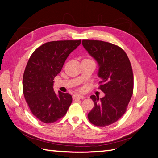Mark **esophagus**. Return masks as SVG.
I'll return each mask as SVG.
<instances>
[{
    "mask_svg": "<svg viewBox=\"0 0 158 158\" xmlns=\"http://www.w3.org/2000/svg\"><path fill=\"white\" fill-rule=\"evenodd\" d=\"M73 98L74 99H84L85 98V96L84 95H80V94H76V95H74L73 96Z\"/></svg>",
    "mask_w": 158,
    "mask_h": 158,
    "instance_id": "obj_1",
    "label": "esophagus"
}]
</instances>
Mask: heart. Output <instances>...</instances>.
Returning a JSON list of instances; mask_svg holds the SVG:
<instances>
[{"instance_id": "b5f03b06", "label": "heart", "mask_w": 158, "mask_h": 158, "mask_svg": "<svg viewBox=\"0 0 158 158\" xmlns=\"http://www.w3.org/2000/svg\"><path fill=\"white\" fill-rule=\"evenodd\" d=\"M84 60H89V59H84Z\"/></svg>"}]
</instances>
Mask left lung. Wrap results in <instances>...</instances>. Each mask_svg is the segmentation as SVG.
<instances>
[{"label": "left lung", "instance_id": "left-lung-1", "mask_svg": "<svg viewBox=\"0 0 158 158\" xmlns=\"http://www.w3.org/2000/svg\"><path fill=\"white\" fill-rule=\"evenodd\" d=\"M82 45L98 64L102 98L92 95L94 106L88 113L89 121L98 127L115 123L125 114L133 93L132 66L126 52L108 42L83 40Z\"/></svg>", "mask_w": 158, "mask_h": 158}]
</instances>
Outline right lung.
<instances>
[{"instance_id":"obj_1","label":"right lung","mask_w":158,"mask_h":158,"mask_svg":"<svg viewBox=\"0 0 158 158\" xmlns=\"http://www.w3.org/2000/svg\"><path fill=\"white\" fill-rule=\"evenodd\" d=\"M80 44L81 40L47 42L38 47L27 62L23 93L32 114L43 123H54L64 116L73 102L68 93L55 94L53 80Z\"/></svg>"}]
</instances>
